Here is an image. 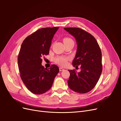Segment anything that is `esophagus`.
I'll return each mask as SVG.
<instances>
[{
  "label": "esophagus",
  "mask_w": 121,
  "mask_h": 121,
  "mask_svg": "<svg viewBox=\"0 0 121 121\" xmlns=\"http://www.w3.org/2000/svg\"><path fill=\"white\" fill-rule=\"evenodd\" d=\"M59 69H60V71H63L64 70V69H63V68H61V67H60V68H59Z\"/></svg>",
  "instance_id": "obj_1"
}]
</instances>
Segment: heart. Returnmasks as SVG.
<instances>
[{
    "instance_id": "1",
    "label": "heart",
    "mask_w": 121,
    "mask_h": 121,
    "mask_svg": "<svg viewBox=\"0 0 121 121\" xmlns=\"http://www.w3.org/2000/svg\"><path fill=\"white\" fill-rule=\"evenodd\" d=\"M69 40H72L71 39L66 38L64 39V42L69 41ZM69 60V58L65 57H63V56H58L55 58V61L56 63L58 64L59 65H61V66H65L67 65L68 60Z\"/></svg>"
}]
</instances>
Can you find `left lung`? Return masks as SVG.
<instances>
[{
	"mask_svg": "<svg viewBox=\"0 0 121 121\" xmlns=\"http://www.w3.org/2000/svg\"><path fill=\"white\" fill-rule=\"evenodd\" d=\"M75 38L77 49L72 64L81 66V71L69 70L68 80L69 88L79 93L89 92L95 86L102 72V54L98 44L93 36L79 28H65Z\"/></svg>",
	"mask_w": 121,
	"mask_h": 121,
	"instance_id": "left-lung-1",
	"label": "left lung"
}]
</instances>
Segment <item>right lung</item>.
Here are the masks:
<instances>
[{"instance_id": "add662e5", "label": "right lung", "mask_w": 121, "mask_h": 121, "mask_svg": "<svg viewBox=\"0 0 121 121\" xmlns=\"http://www.w3.org/2000/svg\"><path fill=\"white\" fill-rule=\"evenodd\" d=\"M59 27L40 29L23 41L17 58L22 80L29 90L35 94L46 92L52 87L59 68L52 65L42 66L41 58L49 54L52 39Z\"/></svg>"}]
</instances>
